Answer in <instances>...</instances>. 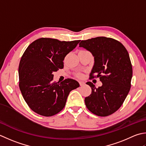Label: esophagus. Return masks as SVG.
I'll list each match as a JSON object with an SVG mask.
<instances>
[{
    "mask_svg": "<svg viewBox=\"0 0 146 146\" xmlns=\"http://www.w3.org/2000/svg\"><path fill=\"white\" fill-rule=\"evenodd\" d=\"M79 82L80 86H83V85L85 84V82H83V81H79Z\"/></svg>",
    "mask_w": 146,
    "mask_h": 146,
    "instance_id": "esophagus-1",
    "label": "esophagus"
}]
</instances>
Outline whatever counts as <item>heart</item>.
Returning <instances> with one entry per match:
<instances>
[{"instance_id":"1","label":"heart","mask_w":146,"mask_h":146,"mask_svg":"<svg viewBox=\"0 0 146 146\" xmlns=\"http://www.w3.org/2000/svg\"><path fill=\"white\" fill-rule=\"evenodd\" d=\"M77 76H78V77H81V74H77Z\"/></svg>"}]
</instances>
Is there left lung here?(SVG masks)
Masks as SVG:
<instances>
[{
	"instance_id": "1",
	"label": "left lung",
	"mask_w": 146,
	"mask_h": 146,
	"mask_svg": "<svg viewBox=\"0 0 146 146\" xmlns=\"http://www.w3.org/2000/svg\"><path fill=\"white\" fill-rule=\"evenodd\" d=\"M79 46L90 51L94 58L90 78L100 77L98 88L91 82L90 96L85 98L87 108L93 114L106 117L120 108L131 87L132 66L127 49L111 38L96 37L82 40Z\"/></svg>"
}]
</instances>
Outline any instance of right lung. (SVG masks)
<instances>
[{
	"label": "right lung",
	"mask_w": 146,
	"mask_h": 146,
	"mask_svg": "<svg viewBox=\"0 0 146 146\" xmlns=\"http://www.w3.org/2000/svg\"><path fill=\"white\" fill-rule=\"evenodd\" d=\"M79 41L41 38L24 52L19 65V89L35 113L44 117L58 113L64 108L70 92L79 87V82L72 79L53 82V72L63 69L65 56Z\"/></svg>",
	"instance_id": "add662e5"
}]
</instances>
